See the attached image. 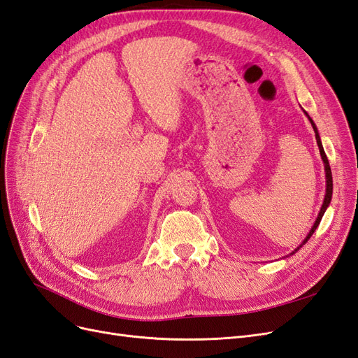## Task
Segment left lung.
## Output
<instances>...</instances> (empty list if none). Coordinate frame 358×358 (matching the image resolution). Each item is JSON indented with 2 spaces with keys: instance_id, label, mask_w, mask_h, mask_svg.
Segmentation results:
<instances>
[{
  "instance_id": "1",
  "label": "left lung",
  "mask_w": 358,
  "mask_h": 358,
  "mask_svg": "<svg viewBox=\"0 0 358 358\" xmlns=\"http://www.w3.org/2000/svg\"><path fill=\"white\" fill-rule=\"evenodd\" d=\"M306 113V112H305ZM306 116H308V119L310 121V124H312V128H313V131H315V138H317V143H318V148H320V154H321V158H322V162H324V170H326V197H324V201H322V206H321V210H320V213H318V218L315 220V222H313V227L310 229V231L308 233V236H306V239L301 242V245L300 246H297L294 251H292V254L294 252H297L299 249L305 245L309 239H310V236L313 234V231L317 230V227L320 225V222H321V218H322V215H324V212L327 210V208H329V204H330V201H331V194H333V178H331V169H330V164H329V159H327V155H326V152H324V148H322V143H321V138H320V134H318V129H317V127H315V124H313V121H312V117L306 113Z\"/></svg>"
}]
</instances>
